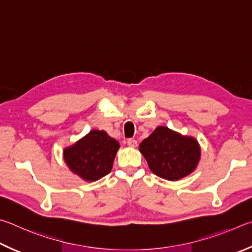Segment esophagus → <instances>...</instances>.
I'll return each instance as SVG.
<instances>
[{"label": "esophagus", "instance_id": "34e87169", "mask_svg": "<svg viewBox=\"0 0 252 252\" xmlns=\"http://www.w3.org/2000/svg\"><path fill=\"white\" fill-rule=\"evenodd\" d=\"M127 145H128L129 147H136V146H137V140L134 139V138L127 139Z\"/></svg>", "mask_w": 252, "mask_h": 252}]
</instances>
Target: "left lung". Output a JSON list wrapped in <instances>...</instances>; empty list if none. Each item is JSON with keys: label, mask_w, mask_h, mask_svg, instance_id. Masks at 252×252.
Returning <instances> with one entry per match:
<instances>
[{"label": "left lung", "mask_w": 252, "mask_h": 252, "mask_svg": "<svg viewBox=\"0 0 252 252\" xmlns=\"http://www.w3.org/2000/svg\"><path fill=\"white\" fill-rule=\"evenodd\" d=\"M154 174L167 180H178L195 170L200 147L192 137L182 136L159 126L139 145Z\"/></svg>", "instance_id": "obj_1"}]
</instances>
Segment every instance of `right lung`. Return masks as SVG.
<instances>
[{
	"mask_svg": "<svg viewBox=\"0 0 252 252\" xmlns=\"http://www.w3.org/2000/svg\"><path fill=\"white\" fill-rule=\"evenodd\" d=\"M119 144L104 130H92L64 151L65 162L79 177L94 182L112 170Z\"/></svg>",
	"mask_w": 252,
	"mask_h": 252,
	"instance_id": "add662e5",
	"label": "right lung"
}]
</instances>
